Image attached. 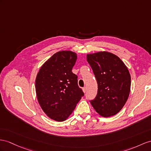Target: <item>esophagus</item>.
<instances>
[{"mask_svg": "<svg viewBox=\"0 0 151 151\" xmlns=\"http://www.w3.org/2000/svg\"><path fill=\"white\" fill-rule=\"evenodd\" d=\"M82 90H83V92H86V87H83V88H82Z\"/></svg>", "mask_w": 151, "mask_h": 151, "instance_id": "34e87169", "label": "esophagus"}]
</instances>
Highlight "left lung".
<instances>
[{
  "label": "left lung",
  "instance_id": "1",
  "mask_svg": "<svg viewBox=\"0 0 151 151\" xmlns=\"http://www.w3.org/2000/svg\"><path fill=\"white\" fill-rule=\"evenodd\" d=\"M87 60L98 83V93L90 102L105 117L117 114L129 97L131 76L124 63L117 55L107 52L88 54Z\"/></svg>",
  "mask_w": 151,
  "mask_h": 151
}]
</instances>
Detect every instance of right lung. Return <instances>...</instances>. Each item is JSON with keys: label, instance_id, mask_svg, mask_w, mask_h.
<instances>
[{"label": "right lung", "instance_id": "1", "mask_svg": "<svg viewBox=\"0 0 151 151\" xmlns=\"http://www.w3.org/2000/svg\"><path fill=\"white\" fill-rule=\"evenodd\" d=\"M76 53L60 51L45 62L36 78L38 102L48 117L58 122L66 120L84 96L78 76L72 72Z\"/></svg>", "mask_w": 151, "mask_h": 151}]
</instances>
